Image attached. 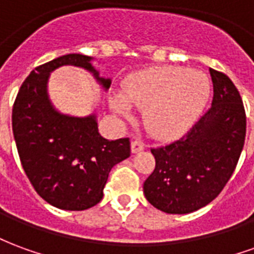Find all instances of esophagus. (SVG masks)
Returning <instances> with one entry per match:
<instances>
[{
    "label": "esophagus",
    "instance_id": "1",
    "mask_svg": "<svg viewBox=\"0 0 254 254\" xmlns=\"http://www.w3.org/2000/svg\"><path fill=\"white\" fill-rule=\"evenodd\" d=\"M144 143L141 140H133L132 144H130V148H132V152L133 154H137L140 151H143L144 149Z\"/></svg>",
    "mask_w": 254,
    "mask_h": 254
}]
</instances>
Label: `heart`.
<instances>
[{
    "label": "heart",
    "instance_id": "obj_1",
    "mask_svg": "<svg viewBox=\"0 0 254 254\" xmlns=\"http://www.w3.org/2000/svg\"><path fill=\"white\" fill-rule=\"evenodd\" d=\"M124 98L111 96L110 105L125 118L129 106L144 111V124L160 138L180 136L194 124L211 94L207 74L181 66H156L137 72L122 87Z\"/></svg>",
    "mask_w": 254,
    "mask_h": 254
}]
</instances>
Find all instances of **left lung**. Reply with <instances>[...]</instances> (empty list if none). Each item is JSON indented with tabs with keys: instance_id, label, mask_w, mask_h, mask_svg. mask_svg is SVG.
<instances>
[{
	"instance_id": "1",
	"label": "left lung",
	"mask_w": 254,
	"mask_h": 254,
	"mask_svg": "<svg viewBox=\"0 0 254 254\" xmlns=\"http://www.w3.org/2000/svg\"><path fill=\"white\" fill-rule=\"evenodd\" d=\"M212 106L181 138L151 148L155 169L144 194L166 213L205 207L233 176L245 144L246 114L240 91L227 74L209 69Z\"/></svg>"
}]
</instances>
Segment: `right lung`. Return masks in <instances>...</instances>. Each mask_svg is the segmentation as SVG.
<instances>
[{
	"mask_svg": "<svg viewBox=\"0 0 254 254\" xmlns=\"http://www.w3.org/2000/svg\"><path fill=\"white\" fill-rule=\"evenodd\" d=\"M91 60L66 54L36 66L21 84L12 110L14 141L25 174L43 200L66 211L96 205L111 169L130 156L129 138L109 141L99 134L95 116H64L49 100V74L64 65L87 69L109 88L110 78L99 77Z\"/></svg>",
	"mask_w": 254,
	"mask_h": 254,
	"instance_id": "right-lung-1",
	"label": "right lung"
}]
</instances>
